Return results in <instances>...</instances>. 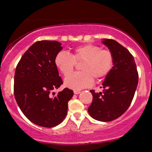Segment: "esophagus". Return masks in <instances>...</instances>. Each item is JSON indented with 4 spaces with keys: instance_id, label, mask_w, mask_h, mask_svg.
<instances>
[{
    "instance_id": "obj_1",
    "label": "esophagus",
    "mask_w": 152,
    "mask_h": 152,
    "mask_svg": "<svg viewBox=\"0 0 152 152\" xmlns=\"http://www.w3.org/2000/svg\"><path fill=\"white\" fill-rule=\"evenodd\" d=\"M74 93L75 94H78L81 93V91H78V90H74Z\"/></svg>"
}]
</instances>
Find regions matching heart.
Masks as SVG:
<instances>
[{
	"instance_id": "obj_1",
	"label": "heart",
	"mask_w": 152,
	"mask_h": 152,
	"mask_svg": "<svg viewBox=\"0 0 152 152\" xmlns=\"http://www.w3.org/2000/svg\"><path fill=\"white\" fill-rule=\"evenodd\" d=\"M83 61L82 71L71 75L76 62ZM57 69L65 76L64 84L68 88L80 90L89 87L94 78L99 80L107 76L114 65V56L109 50H101L93 44H83L73 50L71 55L59 52L54 58Z\"/></svg>"
}]
</instances>
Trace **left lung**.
<instances>
[{
  "mask_svg": "<svg viewBox=\"0 0 152 152\" xmlns=\"http://www.w3.org/2000/svg\"><path fill=\"white\" fill-rule=\"evenodd\" d=\"M114 56V66L102 83L103 92H90L93 101L88 114L100 121H111L129 107L138 84V71L134 56L128 49L113 39H103ZM101 87V88H102Z\"/></svg>",
  "mask_w": 152,
  "mask_h": 152,
  "instance_id": "1",
  "label": "left lung"
}]
</instances>
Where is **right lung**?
Listing matches in <instances>:
<instances>
[{
    "mask_svg": "<svg viewBox=\"0 0 152 152\" xmlns=\"http://www.w3.org/2000/svg\"><path fill=\"white\" fill-rule=\"evenodd\" d=\"M63 47L56 41H36L24 53L16 66L14 96L21 111L38 126L51 128L66 118L68 102L74 91L65 88L55 96L63 84L54 58Z\"/></svg>",
    "mask_w": 152,
    "mask_h": 152,
    "instance_id": "right-lung-1",
    "label": "right lung"
}]
</instances>
